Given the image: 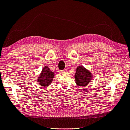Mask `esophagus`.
<instances>
[{
    "mask_svg": "<svg viewBox=\"0 0 130 130\" xmlns=\"http://www.w3.org/2000/svg\"><path fill=\"white\" fill-rule=\"evenodd\" d=\"M67 72H68V71H67V69H64V70H61V73L62 74H67Z\"/></svg>",
    "mask_w": 130,
    "mask_h": 130,
    "instance_id": "esophagus-1",
    "label": "esophagus"
}]
</instances>
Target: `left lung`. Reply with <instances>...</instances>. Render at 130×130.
<instances>
[{
	"label": "left lung",
	"instance_id": "8db88e82",
	"mask_svg": "<svg viewBox=\"0 0 130 130\" xmlns=\"http://www.w3.org/2000/svg\"><path fill=\"white\" fill-rule=\"evenodd\" d=\"M93 79V75L89 70L83 66H79L76 69L75 80L79 87H86Z\"/></svg>",
	"mask_w": 130,
	"mask_h": 130
}]
</instances>
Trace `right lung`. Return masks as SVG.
I'll return each mask as SVG.
<instances>
[{
    "label": "right lung",
    "instance_id": "1",
    "mask_svg": "<svg viewBox=\"0 0 130 130\" xmlns=\"http://www.w3.org/2000/svg\"><path fill=\"white\" fill-rule=\"evenodd\" d=\"M55 76V73L51 71L50 68L45 66L38 77L37 82L41 87H46L51 84Z\"/></svg>",
    "mask_w": 130,
    "mask_h": 130
}]
</instances>
